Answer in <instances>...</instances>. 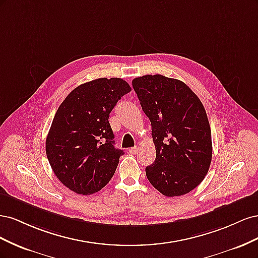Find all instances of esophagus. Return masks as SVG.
<instances>
[{
    "instance_id": "obj_1",
    "label": "esophagus",
    "mask_w": 258,
    "mask_h": 258,
    "mask_svg": "<svg viewBox=\"0 0 258 258\" xmlns=\"http://www.w3.org/2000/svg\"><path fill=\"white\" fill-rule=\"evenodd\" d=\"M129 153L130 154H137L138 153V147H131V148H129Z\"/></svg>"
}]
</instances>
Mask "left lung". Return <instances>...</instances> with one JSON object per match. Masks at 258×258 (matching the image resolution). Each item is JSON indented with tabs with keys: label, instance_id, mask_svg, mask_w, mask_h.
<instances>
[{
	"label": "left lung",
	"instance_id": "1",
	"mask_svg": "<svg viewBox=\"0 0 258 258\" xmlns=\"http://www.w3.org/2000/svg\"><path fill=\"white\" fill-rule=\"evenodd\" d=\"M142 110L152 123L156 159L145 168L156 189L182 196L204 181L212 160V139L201 101L185 83L163 75L132 81Z\"/></svg>",
	"mask_w": 258,
	"mask_h": 258
}]
</instances>
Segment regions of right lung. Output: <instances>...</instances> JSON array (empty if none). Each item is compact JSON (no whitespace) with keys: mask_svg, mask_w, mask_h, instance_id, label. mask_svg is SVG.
I'll use <instances>...</instances> for the list:
<instances>
[{"mask_svg":"<svg viewBox=\"0 0 258 258\" xmlns=\"http://www.w3.org/2000/svg\"><path fill=\"white\" fill-rule=\"evenodd\" d=\"M130 91L126 81L104 77L80 85L60 104L46 138V155L69 189L90 195L110 182L123 151L114 146L108 117Z\"/></svg>","mask_w":258,"mask_h":258,"instance_id":"obj_1","label":"right lung"}]
</instances>
